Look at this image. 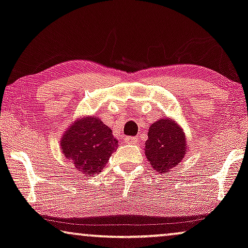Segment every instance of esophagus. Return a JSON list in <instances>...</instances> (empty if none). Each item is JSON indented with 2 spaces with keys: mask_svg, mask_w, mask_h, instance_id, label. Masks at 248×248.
<instances>
[{
  "mask_svg": "<svg viewBox=\"0 0 248 248\" xmlns=\"http://www.w3.org/2000/svg\"><path fill=\"white\" fill-rule=\"evenodd\" d=\"M124 141H126L127 144H137L138 143V140L136 137H124Z\"/></svg>",
  "mask_w": 248,
  "mask_h": 248,
  "instance_id": "obj_1",
  "label": "esophagus"
}]
</instances>
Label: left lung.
<instances>
[{
    "mask_svg": "<svg viewBox=\"0 0 248 248\" xmlns=\"http://www.w3.org/2000/svg\"><path fill=\"white\" fill-rule=\"evenodd\" d=\"M145 141V155L157 173H168L184 160L189 150L185 131L171 118H160L152 124Z\"/></svg>",
    "mask_w": 248,
    "mask_h": 248,
    "instance_id": "8db88e82",
    "label": "left lung"
}]
</instances>
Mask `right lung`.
I'll return each instance as SVG.
<instances>
[{"mask_svg":"<svg viewBox=\"0 0 248 248\" xmlns=\"http://www.w3.org/2000/svg\"><path fill=\"white\" fill-rule=\"evenodd\" d=\"M60 141L64 157L86 176L101 172L118 148V140L110 127L96 115L78 118L64 131Z\"/></svg>","mask_w":248,"mask_h":248,"instance_id":"right-lung-1","label":"right lung"}]
</instances>
